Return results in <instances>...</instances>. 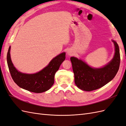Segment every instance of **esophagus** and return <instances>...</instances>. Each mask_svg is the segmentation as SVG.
<instances>
[{
  "label": "esophagus",
  "instance_id": "1",
  "mask_svg": "<svg viewBox=\"0 0 126 126\" xmlns=\"http://www.w3.org/2000/svg\"><path fill=\"white\" fill-rule=\"evenodd\" d=\"M67 54L68 56H71L73 55V51L70 50H69L67 51Z\"/></svg>",
  "mask_w": 126,
  "mask_h": 126
}]
</instances>
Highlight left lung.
<instances>
[{"mask_svg": "<svg viewBox=\"0 0 126 126\" xmlns=\"http://www.w3.org/2000/svg\"><path fill=\"white\" fill-rule=\"evenodd\" d=\"M114 43L115 52L114 57L106 65L101 68H93L81 59L71 57L75 77V83L79 89L85 91H92L98 89L112 80L119 68L120 56L119 47L117 43Z\"/></svg>", "mask_w": 126, "mask_h": 126, "instance_id": "obj_1", "label": "left lung"}]
</instances>
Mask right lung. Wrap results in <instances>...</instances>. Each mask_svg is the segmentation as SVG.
Listing matches in <instances>:
<instances>
[{
    "instance_id": "1",
    "label": "right lung",
    "mask_w": 126,
    "mask_h": 126,
    "mask_svg": "<svg viewBox=\"0 0 126 126\" xmlns=\"http://www.w3.org/2000/svg\"><path fill=\"white\" fill-rule=\"evenodd\" d=\"M11 47L7 55V62L11 76L14 82L23 89L32 92L40 93L49 90L54 84L55 75L66 58V53L63 52L53 58L46 67L34 74L20 72L14 66L12 62Z\"/></svg>"
}]
</instances>
